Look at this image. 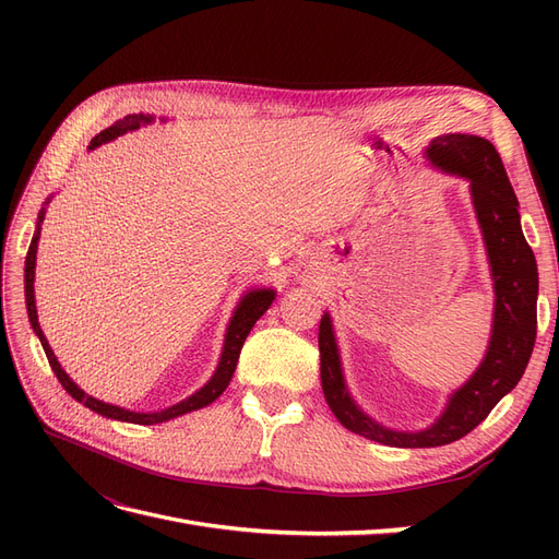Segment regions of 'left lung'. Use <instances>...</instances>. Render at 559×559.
<instances>
[{
	"label": "left lung",
	"instance_id": "1",
	"mask_svg": "<svg viewBox=\"0 0 559 559\" xmlns=\"http://www.w3.org/2000/svg\"><path fill=\"white\" fill-rule=\"evenodd\" d=\"M154 121V116H146V114H130L126 118H121V121H116L114 126L105 128L103 132H97L95 138L91 140V146L88 148H97L103 146L116 138H121V134L130 132V130H138L146 123ZM44 218V210L39 214V222ZM37 242H39V228L35 233V238H32L29 242V249H27V259H25V300H27V317H29V324L32 329H35V333L39 335V341L44 345V352H46V359L50 364V368H53L56 378L60 380V384L64 386V392L70 394L72 399H76L79 403L86 405V408L95 411L97 415H105V417H111V419H121V421H132V425H158V421H165V419H173V417H179L183 413H191V411H198V408H205L207 403L216 401L218 396L224 394V389L228 386L230 378H233V370H235V364H238V357H240V349L245 345V337L249 335L251 326L257 324V319L270 308V302H273L275 294L273 292H251L249 296L242 298V302L238 306V310H235V317L230 321L228 326V335H226V349H224V357H222V364H218L214 378L200 389V392H195L193 396H189L186 401L173 405V408L167 411H160V413H132V411H126V408H118V405H111V403H105L99 399H93L88 396L86 392H83L81 386H76V382L64 373L62 366L58 364L53 349H50L46 335L39 326V319H37V306H35V265H37ZM321 386H324V396H326V403L331 413L337 417V421H341L343 427L349 425H359V427H366V429H378V431H384L380 429L378 425H373L357 405L352 403V399H347V389H345V380H343V373L341 368L331 370V373L321 380Z\"/></svg>",
	"mask_w": 559,
	"mask_h": 559
}]
</instances>
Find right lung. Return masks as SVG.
<instances>
[{
	"instance_id": "add662e5",
	"label": "right lung",
	"mask_w": 559,
	"mask_h": 559,
	"mask_svg": "<svg viewBox=\"0 0 559 559\" xmlns=\"http://www.w3.org/2000/svg\"><path fill=\"white\" fill-rule=\"evenodd\" d=\"M427 158L441 170L471 181L473 205L480 218L489 263H492L497 294L495 329L480 368L460 392L452 394L448 411L431 429L421 433H396L373 431L347 421L349 431L396 448L448 445L476 429L489 411L518 384L536 341V261L522 235L518 198L497 148L478 134L448 132L431 140ZM319 352L321 380H324L331 370L341 368L329 314L319 324Z\"/></svg>"
}]
</instances>
